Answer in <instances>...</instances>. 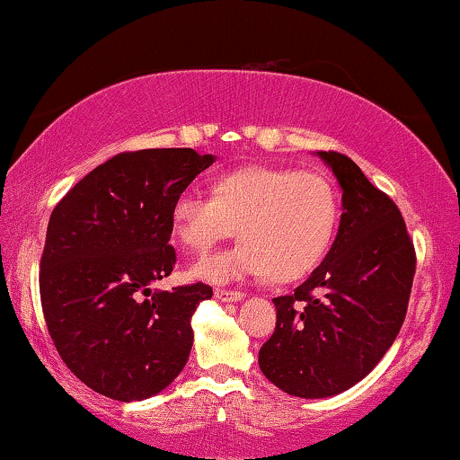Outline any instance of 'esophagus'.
Segmentation results:
<instances>
[{
    "label": "esophagus",
    "instance_id": "esophagus-1",
    "mask_svg": "<svg viewBox=\"0 0 460 460\" xmlns=\"http://www.w3.org/2000/svg\"><path fill=\"white\" fill-rule=\"evenodd\" d=\"M243 292L241 290H227V288H217L215 290V298L221 302H239L243 300Z\"/></svg>",
    "mask_w": 460,
    "mask_h": 460
}]
</instances>
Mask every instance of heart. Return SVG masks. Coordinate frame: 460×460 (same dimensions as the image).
<instances>
[{
  "mask_svg": "<svg viewBox=\"0 0 460 460\" xmlns=\"http://www.w3.org/2000/svg\"><path fill=\"white\" fill-rule=\"evenodd\" d=\"M337 217V190L326 176L249 166L221 176L215 194L197 186L178 192L172 229L190 253H207L239 227L243 241L194 263L192 276L225 284L270 274L290 282L323 260Z\"/></svg>",
  "mask_w": 460,
  "mask_h": 460,
  "instance_id": "b5f03b06",
  "label": "heart"
}]
</instances>
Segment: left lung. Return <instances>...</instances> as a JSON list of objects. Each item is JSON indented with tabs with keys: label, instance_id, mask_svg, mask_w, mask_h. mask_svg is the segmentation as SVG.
<instances>
[{
	"label": "left lung",
	"instance_id": "8db88e82",
	"mask_svg": "<svg viewBox=\"0 0 460 460\" xmlns=\"http://www.w3.org/2000/svg\"><path fill=\"white\" fill-rule=\"evenodd\" d=\"M342 189L337 239L305 284L278 296L276 331L260 349L271 384L329 398L361 381L408 313L416 252L395 202L345 154L318 152Z\"/></svg>",
	"mask_w": 460,
	"mask_h": 460
}]
</instances>
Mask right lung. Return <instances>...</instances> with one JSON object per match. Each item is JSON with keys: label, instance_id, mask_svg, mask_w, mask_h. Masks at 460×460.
Here are the masks:
<instances>
[{"label": "right lung", "instance_id": "add662e5", "mask_svg": "<svg viewBox=\"0 0 460 460\" xmlns=\"http://www.w3.org/2000/svg\"><path fill=\"white\" fill-rule=\"evenodd\" d=\"M213 162L190 147L121 152L54 207L40 260L44 321L60 359L97 394L152 398L189 361L192 314L213 288L147 286L176 263L174 199Z\"/></svg>", "mask_w": 460, "mask_h": 460}]
</instances>
